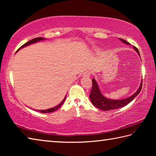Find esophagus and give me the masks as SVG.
Listing matches in <instances>:
<instances>
[{"mask_svg":"<svg viewBox=\"0 0 156 156\" xmlns=\"http://www.w3.org/2000/svg\"><path fill=\"white\" fill-rule=\"evenodd\" d=\"M82 75L84 76H90V75H91V72L89 70H87V71H86V72H84Z\"/></svg>","mask_w":156,"mask_h":156,"instance_id":"1","label":"esophagus"}]
</instances>
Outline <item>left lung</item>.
Instances as JSON below:
<instances>
[{"label":"left lung","mask_w":156,"mask_h":156,"mask_svg":"<svg viewBox=\"0 0 156 156\" xmlns=\"http://www.w3.org/2000/svg\"><path fill=\"white\" fill-rule=\"evenodd\" d=\"M119 39L123 43L126 44H129V43L127 42V41H125V40L121 39V38H119ZM133 48H134L135 51L137 52L139 55H140V53H139L138 48L135 47V46H133ZM92 87L90 94V99L92 103L95 106V107L104 111L115 110V109L121 108L124 107L125 105H127V104H129V103L132 101L139 93H140L142 88V84H143L142 83H140L138 90L132 95V96L129 97L128 98H126V99H124L113 100L108 99V98H105L103 96L100 91L99 85H98V83H97V81L94 79H92Z\"/></svg>","instance_id":"obj_1"}]
</instances>
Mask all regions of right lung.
<instances>
[{
    "label": "right lung",
    "instance_id": "obj_1",
    "mask_svg": "<svg viewBox=\"0 0 156 156\" xmlns=\"http://www.w3.org/2000/svg\"><path fill=\"white\" fill-rule=\"evenodd\" d=\"M43 40H45V39H44V38H43V37H36V38H34V39H32V40H31L30 41H29V42H27V43L24 44H23V46H21L20 48H19L18 51L20 50V48H23V47H25V46H27L31 44H34V43H35V42H39V41ZM65 99H66V97H64V99H63L61 103H60L58 105H57V106H55V107H54V108H53L47 109V110H37V111L41 112H42V113H49V112H53L57 110V109H59L60 107H61L62 105L63 104V103H64Z\"/></svg>",
    "mask_w": 156,
    "mask_h": 156
}]
</instances>
